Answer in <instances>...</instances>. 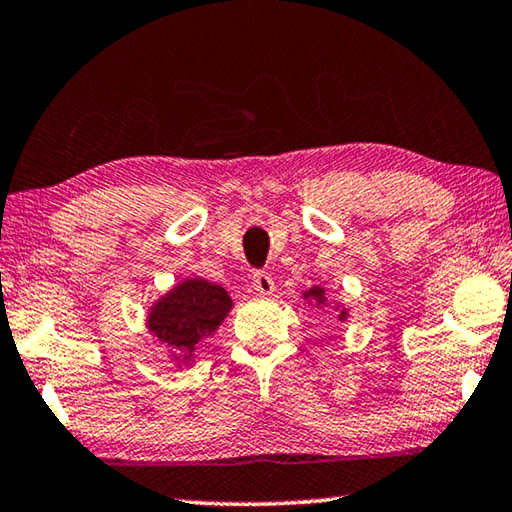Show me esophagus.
I'll return each instance as SVG.
<instances>
[{"label":"esophagus","instance_id":"34e87169","mask_svg":"<svg viewBox=\"0 0 512 512\" xmlns=\"http://www.w3.org/2000/svg\"><path fill=\"white\" fill-rule=\"evenodd\" d=\"M252 285H254L256 292L263 294V296H269L274 292V278L269 276L267 272H256L254 278H252Z\"/></svg>","mask_w":512,"mask_h":512}]
</instances>
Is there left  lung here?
I'll return each instance as SVG.
<instances>
[{
	"mask_svg": "<svg viewBox=\"0 0 512 512\" xmlns=\"http://www.w3.org/2000/svg\"><path fill=\"white\" fill-rule=\"evenodd\" d=\"M303 298H307V301H314L316 305H325L327 303V298H325V287H310L307 289V292H303ZM336 310H339V305H336ZM347 318V310L345 307H341V312H339V321H345Z\"/></svg>",
	"mask_w": 512,
	"mask_h": 512,
	"instance_id": "obj_1",
	"label": "left lung"
}]
</instances>
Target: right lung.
<instances>
[{"mask_svg": "<svg viewBox=\"0 0 512 512\" xmlns=\"http://www.w3.org/2000/svg\"><path fill=\"white\" fill-rule=\"evenodd\" d=\"M225 287L187 278L151 305L147 327L153 339L171 347L176 365H189L202 339L214 334L231 310Z\"/></svg>", "mask_w": 512, "mask_h": 512, "instance_id": "right-lung-1", "label": "right lung"}]
</instances>
